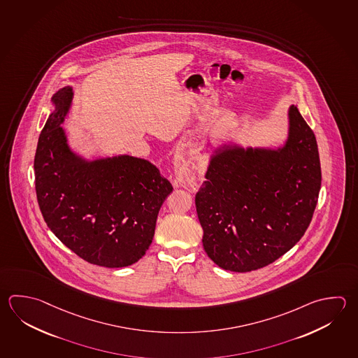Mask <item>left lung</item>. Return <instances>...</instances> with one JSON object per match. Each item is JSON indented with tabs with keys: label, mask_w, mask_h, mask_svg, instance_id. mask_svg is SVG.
<instances>
[{
	"label": "left lung",
	"mask_w": 358,
	"mask_h": 358,
	"mask_svg": "<svg viewBox=\"0 0 358 358\" xmlns=\"http://www.w3.org/2000/svg\"><path fill=\"white\" fill-rule=\"evenodd\" d=\"M195 197L203 245L223 270L250 272L275 262L305 234L322 185L317 139L295 105L277 149H216Z\"/></svg>",
	"instance_id": "left-lung-1"
}]
</instances>
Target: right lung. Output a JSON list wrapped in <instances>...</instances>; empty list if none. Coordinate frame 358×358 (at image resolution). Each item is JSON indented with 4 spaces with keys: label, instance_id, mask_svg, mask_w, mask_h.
Returning <instances> with one entry per match:
<instances>
[{
    "label": "right lung",
    "instance_id": "add662e5",
    "mask_svg": "<svg viewBox=\"0 0 358 358\" xmlns=\"http://www.w3.org/2000/svg\"><path fill=\"white\" fill-rule=\"evenodd\" d=\"M72 99L71 86L52 97L55 110L35 153L38 203L49 229L77 256L127 267L145 255L173 187L147 159L124 155L87 161L72 152L61 127Z\"/></svg>",
    "mask_w": 358,
    "mask_h": 358
}]
</instances>
